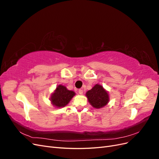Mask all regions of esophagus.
<instances>
[{"instance_id":"obj_1","label":"esophagus","mask_w":159,"mask_h":159,"mask_svg":"<svg viewBox=\"0 0 159 159\" xmlns=\"http://www.w3.org/2000/svg\"><path fill=\"white\" fill-rule=\"evenodd\" d=\"M78 92H79V93L80 94V95H82L83 94V90L82 89H80L79 90H78Z\"/></svg>"}]
</instances>
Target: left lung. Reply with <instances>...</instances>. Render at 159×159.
<instances>
[{
    "label": "left lung",
    "mask_w": 159,
    "mask_h": 159,
    "mask_svg": "<svg viewBox=\"0 0 159 159\" xmlns=\"http://www.w3.org/2000/svg\"><path fill=\"white\" fill-rule=\"evenodd\" d=\"M89 102L95 108H102L109 102V95L102 85L96 84L86 93Z\"/></svg>",
    "instance_id": "left-lung-1"
}]
</instances>
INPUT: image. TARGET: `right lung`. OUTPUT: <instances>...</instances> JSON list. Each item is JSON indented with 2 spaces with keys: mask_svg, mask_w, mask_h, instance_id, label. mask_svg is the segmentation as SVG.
Here are the masks:
<instances>
[{
  "mask_svg": "<svg viewBox=\"0 0 159 159\" xmlns=\"http://www.w3.org/2000/svg\"><path fill=\"white\" fill-rule=\"evenodd\" d=\"M75 95L74 91L66 89L64 85H60L56 88L54 93L52 95L51 102L57 107H64Z\"/></svg>",
  "mask_w": 159,
  "mask_h": 159,
  "instance_id": "add662e5",
  "label": "right lung"
}]
</instances>
